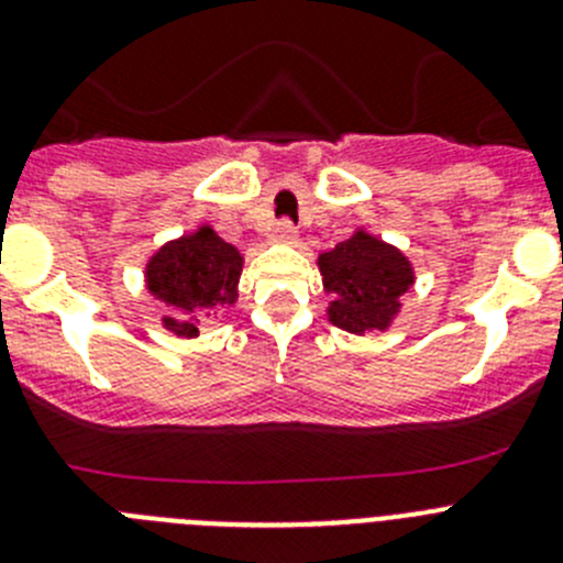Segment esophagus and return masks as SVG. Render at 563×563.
<instances>
[{
	"label": "esophagus",
	"mask_w": 563,
	"mask_h": 563,
	"mask_svg": "<svg viewBox=\"0 0 563 563\" xmlns=\"http://www.w3.org/2000/svg\"><path fill=\"white\" fill-rule=\"evenodd\" d=\"M273 239H276V242H285V245H292V242L298 239L296 225H292L290 220H282L276 225V231H273Z\"/></svg>",
	"instance_id": "esophagus-1"
}]
</instances>
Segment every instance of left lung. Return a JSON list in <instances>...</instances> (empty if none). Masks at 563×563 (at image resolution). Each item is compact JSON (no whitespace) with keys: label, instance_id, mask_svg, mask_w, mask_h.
<instances>
[{"label":"left lung","instance_id":"1","mask_svg":"<svg viewBox=\"0 0 563 563\" xmlns=\"http://www.w3.org/2000/svg\"><path fill=\"white\" fill-rule=\"evenodd\" d=\"M330 292V321L346 332L386 330L400 310V296L415 285L409 258L366 231L318 256Z\"/></svg>","mask_w":563,"mask_h":563}]
</instances>
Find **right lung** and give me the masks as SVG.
Returning <instances> with one entry per match:
<instances>
[{"label":"right lung","mask_w":563,"mask_h":563,"mask_svg":"<svg viewBox=\"0 0 563 563\" xmlns=\"http://www.w3.org/2000/svg\"><path fill=\"white\" fill-rule=\"evenodd\" d=\"M239 276L242 253L208 225L163 245L146 265L148 292L168 307L163 327L183 338L200 335L197 312L236 301Z\"/></svg>","instance_id":"obj_1"}]
</instances>
